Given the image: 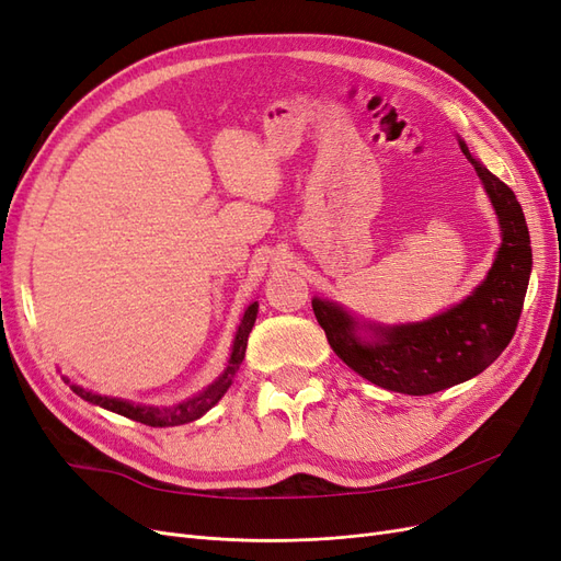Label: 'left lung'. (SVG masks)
<instances>
[{
  "mask_svg": "<svg viewBox=\"0 0 561 561\" xmlns=\"http://www.w3.org/2000/svg\"><path fill=\"white\" fill-rule=\"evenodd\" d=\"M459 148L485 187L501 231L492 268L473 293L430 320L405 324L364 322L341 304L313 297V313L332 351L382 390L422 397L478 376L504 353L523 313L531 276V241L523 206L461 139Z\"/></svg>",
  "mask_w": 561,
  "mask_h": 561,
  "instance_id": "1",
  "label": "left lung"
}]
</instances>
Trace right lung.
Wrapping results in <instances>:
<instances>
[{
    "mask_svg": "<svg viewBox=\"0 0 561 561\" xmlns=\"http://www.w3.org/2000/svg\"><path fill=\"white\" fill-rule=\"evenodd\" d=\"M257 301H250L248 308L243 311V318L239 322V330L234 336V343H231V353L227 359L225 371L204 388L202 392H197L195 397H190L185 401H179L173 405H148V403H134L127 399H118V397H106V394H96L92 390L81 388V385L71 382L69 378H65V382H69V388L79 394L81 399L100 405V409H106L111 413L125 415L129 420H137L141 424H148V427H179V424H187L192 420H199L204 413H208L214 405L225 397V392L229 390V385L234 382V376L239 371V366L245 357V345H248V336L253 332V324L257 320Z\"/></svg>",
    "mask_w": 561,
    "mask_h": 561,
    "instance_id": "add662e5",
    "label": "right lung"
}]
</instances>
